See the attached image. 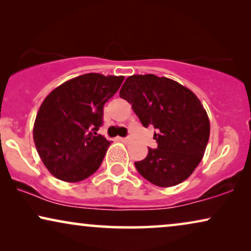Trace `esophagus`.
I'll return each mask as SVG.
<instances>
[{
	"label": "esophagus",
	"mask_w": 251,
	"mask_h": 251,
	"mask_svg": "<svg viewBox=\"0 0 251 251\" xmlns=\"http://www.w3.org/2000/svg\"><path fill=\"white\" fill-rule=\"evenodd\" d=\"M120 140H121L122 143H129V142H131V139L130 138H119Z\"/></svg>",
	"instance_id": "1"
}]
</instances>
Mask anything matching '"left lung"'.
I'll return each instance as SVG.
<instances>
[{
	"label": "left lung",
	"instance_id": "8db88e82",
	"mask_svg": "<svg viewBox=\"0 0 251 251\" xmlns=\"http://www.w3.org/2000/svg\"><path fill=\"white\" fill-rule=\"evenodd\" d=\"M142 125L154 126L157 149L135 162L138 173L156 186L183 183L201 162L210 135L207 112L193 91L154 74L131 75L120 90Z\"/></svg>",
	"mask_w": 251,
	"mask_h": 251
}]
</instances>
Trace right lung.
I'll return each mask as SVG.
<instances>
[{
  "instance_id": "right-lung-1",
  "label": "right lung",
  "mask_w": 251,
  "mask_h": 251,
  "mask_svg": "<svg viewBox=\"0 0 251 251\" xmlns=\"http://www.w3.org/2000/svg\"><path fill=\"white\" fill-rule=\"evenodd\" d=\"M123 80L88 73L64 82L47 96L36 114L33 138L52 176L77 183L98 170L111 145L97 133L102 109Z\"/></svg>"
}]
</instances>
